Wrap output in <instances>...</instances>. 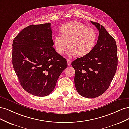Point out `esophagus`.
<instances>
[{
  "mask_svg": "<svg viewBox=\"0 0 129 129\" xmlns=\"http://www.w3.org/2000/svg\"><path fill=\"white\" fill-rule=\"evenodd\" d=\"M67 63H68V66H69L71 65V61L69 59H67Z\"/></svg>",
  "mask_w": 129,
  "mask_h": 129,
  "instance_id": "esophagus-1",
  "label": "esophagus"
}]
</instances>
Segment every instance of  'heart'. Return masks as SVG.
I'll list each match as a JSON object with an SVG mask.
<instances>
[{"label": "heart", "mask_w": 129, "mask_h": 129, "mask_svg": "<svg viewBox=\"0 0 129 129\" xmlns=\"http://www.w3.org/2000/svg\"><path fill=\"white\" fill-rule=\"evenodd\" d=\"M61 36H55L54 44L56 52L63 54L68 48L70 54L76 57L88 55L95 48L97 41V33L79 21L63 25L60 28Z\"/></svg>", "instance_id": "b5f03b06"}]
</instances>
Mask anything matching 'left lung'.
I'll return each mask as SVG.
<instances>
[{
	"label": "left lung",
	"instance_id": "8db88e82",
	"mask_svg": "<svg viewBox=\"0 0 129 129\" xmlns=\"http://www.w3.org/2000/svg\"><path fill=\"white\" fill-rule=\"evenodd\" d=\"M99 31L95 48L88 55L72 62L77 92L86 98L99 97L110 86L117 68L115 40L99 23L91 21Z\"/></svg>",
	"mask_w": 129,
	"mask_h": 129
}]
</instances>
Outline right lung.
Returning <instances> with one entry per match:
<instances>
[{
    "label": "right lung",
    "mask_w": 129,
    "mask_h": 129,
    "mask_svg": "<svg viewBox=\"0 0 129 129\" xmlns=\"http://www.w3.org/2000/svg\"><path fill=\"white\" fill-rule=\"evenodd\" d=\"M50 25H29L13 41L12 58L15 74L23 89L36 96L50 94L68 66L66 58L53 47Z\"/></svg>",
    "instance_id": "1"
}]
</instances>
